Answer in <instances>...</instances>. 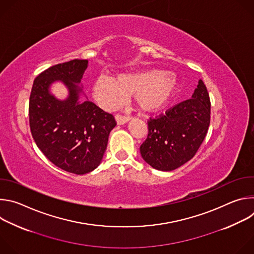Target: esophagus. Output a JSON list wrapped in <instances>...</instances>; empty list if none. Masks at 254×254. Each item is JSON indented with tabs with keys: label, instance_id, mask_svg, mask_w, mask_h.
<instances>
[{
	"label": "esophagus",
	"instance_id": "esophagus-1",
	"mask_svg": "<svg viewBox=\"0 0 254 254\" xmlns=\"http://www.w3.org/2000/svg\"><path fill=\"white\" fill-rule=\"evenodd\" d=\"M131 118L130 117H127V116H122V115H117L116 116V120L118 125H124L126 123H127Z\"/></svg>",
	"mask_w": 254,
	"mask_h": 254
}]
</instances>
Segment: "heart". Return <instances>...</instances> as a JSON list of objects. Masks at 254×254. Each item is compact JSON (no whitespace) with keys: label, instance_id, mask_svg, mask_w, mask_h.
I'll use <instances>...</instances> for the list:
<instances>
[{"label":"heart","instance_id":"heart-1","mask_svg":"<svg viewBox=\"0 0 254 254\" xmlns=\"http://www.w3.org/2000/svg\"><path fill=\"white\" fill-rule=\"evenodd\" d=\"M177 85V78L171 72L142 70L121 73L116 79L99 75L93 83L92 94L106 110L122 105L127 95L133 94L134 101L141 111L156 112L170 101Z\"/></svg>","mask_w":254,"mask_h":254}]
</instances>
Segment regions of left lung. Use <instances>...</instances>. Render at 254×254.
Listing matches in <instances>:
<instances>
[{
	"label": "left lung",
	"mask_w": 254,
	"mask_h": 254,
	"mask_svg": "<svg viewBox=\"0 0 254 254\" xmlns=\"http://www.w3.org/2000/svg\"><path fill=\"white\" fill-rule=\"evenodd\" d=\"M210 114L209 93L200 79L191 98L150 118L147 139L139 148L142 159L160 171H173L190 161L207 134Z\"/></svg>",
	"instance_id": "1"
}]
</instances>
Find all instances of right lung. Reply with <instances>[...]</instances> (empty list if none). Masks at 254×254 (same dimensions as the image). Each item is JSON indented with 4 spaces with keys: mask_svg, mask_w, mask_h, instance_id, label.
<instances>
[{
    "mask_svg": "<svg viewBox=\"0 0 254 254\" xmlns=\"http://www.w3.org/2000/svg\"><path fill=\"white\" fill-rule=\"evenodd\" d=\"M87 66V60L74 59L49 67L35 78L29 100L30 129L37 147L55 166L76 175L98 167L117 126L113 115L88 99L79 100L78 83ZM57 80L68 88L64 101L50 93Z\"/></svg>",
    "mask_w": 254,
    "mask_h": 254,
    "instance_id": "obj_1",
    "label": "right lung"
}]
</instances>
